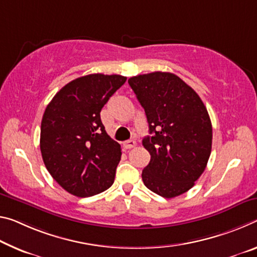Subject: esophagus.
Wrapping results in <instances>:
<instances>
[{
	"mask_svg": "<svg viewBox=\"0 0 257 257\" xmlns=\"http://www.w3.org/2000/svg\"><path fill=\"white\" fill-rule=\"evenodd\" d=\"M135 145H136V142L134 140H128V141L123 142L124 149H133V148H135Z\"/></svg>",
	"mask_w": 257,
	"mask_h": 257,
	"instance_id": "esophagus-1",
	"label": "esophagus"
}]
</instances>
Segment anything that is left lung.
Returning <instances> with one entry per match:
<instances>
[{"mask_svg": "<svg viewBox=\"0 0 257 257\" xmlns=\"http://www.w3.org/2000/svg\"><path fill=\"white\" fill-rule=\"evenodd\" d=\"M128 83L151 134L143 140L151 156L142 173L145 186L168 199L185 193L201 176L211 152L213 128L205 104L173 73L133 76Z\"/></svg>", "mask_w": 257, "mask_h": 257, "instance_id": "obj_1", "label": "left lung"}]
</instances>
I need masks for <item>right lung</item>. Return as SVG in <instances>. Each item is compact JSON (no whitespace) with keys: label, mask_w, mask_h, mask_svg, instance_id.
<instances>
[{"label":"right lung","mask_w":257,"mask_h":257,"mask_svg":"<svg viewBox=\"0 0 257 257\" xmlns=\"http://www.w3.org/2000/svg\"><path fill=\"white\" fill-rule=\"evenodd\" d=\"M127 77L100 73L77 77L48 104L40 149L48 172L68 193L87 198L113 184L121 146L107 135L100 111Z\"/></svg>","instance_id":"1"}]
</instances>
